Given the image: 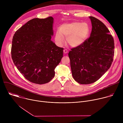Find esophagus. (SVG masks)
Returning a JSON list of instances; mask_svg holds the SVG:
<instances>
[{"mask_svg": "<svg viewBox=\"0 0 123 123\" xmlns=\"http://www.w3.org/2000/svg\"><path fill=\"white\" fill-rule=\"evenodd\" d=\"M63 51H64V54H67L68 52V50L67 49H64V50H63Z\"/></svg>", "mask_w": 123, "mask_h": 123, "instance_id": "34e87169", "label": "esophagus"}]
</instances>
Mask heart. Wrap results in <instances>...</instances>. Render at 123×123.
I'll return each instance as SVG.
<instances>
[{
    "label": "heart",
    "mask_w": 123,
    "mask_h": 123,
    "mask_svg": "<svg viewBox=\"0 0 123 123\" xmlns=\"http://www.w3.org/2000/svg\"><path fill=\"white\" fill-rule=\"evenodd\" d=\"M90 31V26L85 22L65 23L61 26L59 31L56 32L55 40L57 44L62 46L65 42L64 36L67 37V42L69 46L78 47L86 41Z\"/></svg>",
    "instance_id": "b5f03b06"
}]
</instances>
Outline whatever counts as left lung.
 Masks as SVG:
<instances>
[{"mask_svg": "<svg viewBox=\"0 0 123 123\" xmlns=\"http://www.w3.org/2000/svg\"><path fill=\"white\" fill-rule=\"evenodd\" d=\"M90 37L68 52L72 75L81 84L97 81L110 68L114 55V42L110 31L100 20L90 16Z\"/></svg>", "mask_w": 123, "mask_h": 123, "instance_id": "obj_1", "label": "left lung"}]
</instances>
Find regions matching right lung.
I'll use <instances>...</instances> for the list:
<instances>
[{"instance_id": "obj_1", "label": "right lung", "mask_w": 123, "mask_h": 123, "mask_svg": "<svg viewBox=\"0 0 123 123\" xmlns=\"http://www.w3.org/2000/svg\"><path fill=\"white\" fill-rule=\"evenodd\" d=\"M54 18H33L13 37L11 55L14 64L31 82L43 84L55 77V69L63 56V48L51 40Z\"/></svg>"}]
</instances>
